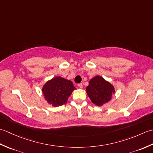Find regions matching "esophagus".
<instances>
[{
    "label": "esophagus",
    "instance_id": "esophagus-1",
    "mask_svg": "<svg viewBox=\"0 0 153 153\" xmlns=\"http://www.w3.org/2000/svg\"><path fill=\"white\" fill-rule=\"evenodd\" d=\"M78 87H79V88L82 89V88H83V85H82V83H79V84H78Z\"/></svg>",
    "mask_w": 153,
    "mask_h": 153
}]
</instances>
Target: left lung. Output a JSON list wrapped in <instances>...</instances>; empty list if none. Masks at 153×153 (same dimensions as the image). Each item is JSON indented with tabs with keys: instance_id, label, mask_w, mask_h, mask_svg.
Listing matches in <instances>:
<instances>
[{
	"instance_id": "obj_1",
	"label": "left lung",
	"mask_w": 153,
	"mask_h": 153,
	"mask_svg": "<svg viewBox=\"0 0 153 153\" xmlns=\"http://www.w3.org/2000/svg\"><path fill=\"white\" fill-rule=\"evenodd\" d=\"M86 90L91 102L99 106L109 102L115 93L114 87L112 84L99 76L94 77L89 81Z\"/></svg>"
}]
</instances>
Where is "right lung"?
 Instances as JSON below:
<instances>
[{
    "instance_id": "add662e5",
    "label": "right lung",
    "mask_w": 153,
    "mask_h": 153,
    "mask_svg": "<svg viewBox=\"0 0 153 153\" xmlns=\"http://www.w3.org/2000/svg\"><path fill=\"white\" fill-rule=\"evenodd\" d=\"M76 89L70 80L60 76L48 81L42 88L45 100L53 106H59L67 102L71 93Z\"/></svg>"
}]
</instances>
